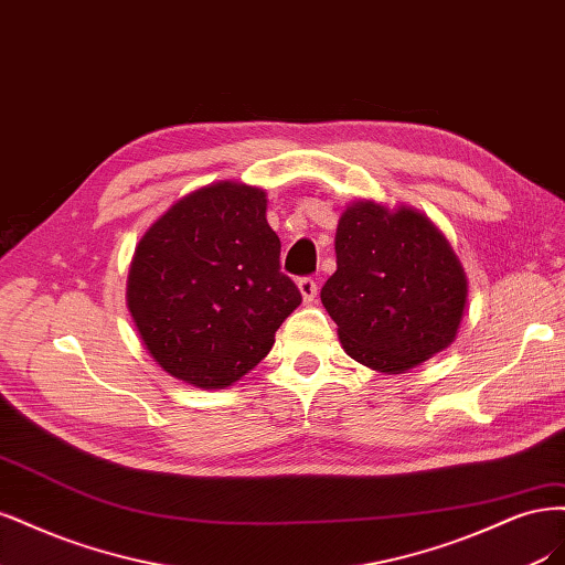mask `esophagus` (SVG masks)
<instances>
[{
  "instance_id": "obj_1",
  "label": "esophagus",
  "mask_w": 565,
  "mask_h": 565,
  "mask_svg": "<svg viewBox=\"0 0 565 565\" xmlns=\"http://www.w3.org/2000/svg\"><path fill=\"white\" fill-rule=\"evenodd\" d=\"M298 288H300L305 305H312L315 298H317V281H315L312 277H302V279L298 281Z\"/></svg>"
}]
</instances>
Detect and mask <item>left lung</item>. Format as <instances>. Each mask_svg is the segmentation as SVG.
Instances as JSON below:
<instances>
[{"mask_svg":"<svg viewBox=\"0 0 565 565\" xmlns=\"http://www.w3.org/2000/svg\"><path fill=\"white\" fill-rule=\"evenodd\" d=\"M335 275L321 302L342 350L377 373H406L450 348L469 281L452 246L425 213L361 199L335 230Z\"/></svg>","mask_w":565,"mask_h":565,"instance_id":"8db88e82","label":"left lung"}]
</instances>
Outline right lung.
<instances>
[{
  "label": "right lung",
  "mask_w": 565,
  "mask_h": 565,
  "mask_svg": "<svg viewBox=\"0 0 565 565\" xmlns=\"http://www.w3.org/2000/svg\"><path fill=\"white\" fill-rule=\"evenodd\" d=\"M279 256L260 188L221 180L163 211L126 279V305L159 369L199 390H225L256 369L302 302Z\"/></svg>",
  "instance_id": "obj_1"
}]
</instances>
